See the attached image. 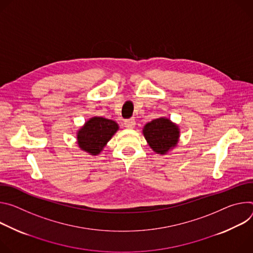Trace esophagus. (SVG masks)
<instances>
[{
    "label": "esophagus",
    "mask_w": 253,
    "mask_h": 253,
    "mask_svg": "<svg viewBox=\"0 0 253 253\" xmlns=\"http://www.w3.org/2000/svg\"><path fill=\"white\" fill-rule=\"evenodd\" d=\"M125 126L127 128H133L135 126V122L133 119H128V120H125L124 122Z\"/></svg>",
    "instance_id": "1"
}]
</instances>
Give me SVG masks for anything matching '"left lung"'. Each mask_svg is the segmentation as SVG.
<instances>
[{
    "label": "left lung",
    "instance_id": "8db88e82",
    "mask_svg": "<svg viewBox=\"0 0 253 253\" xmlns=\"http://www.w3.org/2000/svg\"><path fill=\"white\" fill-rule=\"evenodd\" d=\"M143 133L154 152L165 155L177 146L180 128L169 119L160 118L148 123L143 128Z\"/></svg>",
    "mask_w": 253,
    "mask_h": 253
}]
</instances>
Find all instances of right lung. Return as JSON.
Masks as SVG:
<instances>
[{
    "label": "right lung",
    "mask_w": 253,
    "mask_h": 253,
    "mask_svg": "<svg viewBox=\"0 0 253 253\" xmlns=\"http://www.w3.org/2000/svg\"><path fill=\"white\" fill-rule=\"evenodd\" d=\"M118 129L119 125L115 121L93 117L77 131V144L82 151L96 156Z\"/></svg>",
    "instance_id": "obj_1"
}]
</instances>
